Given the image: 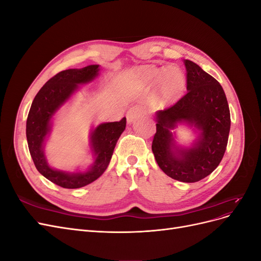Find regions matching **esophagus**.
Masks as SVG:
<instances>
[{"label":"esophagus","mask_w":261,"mask_h":261,"mask_svg":"<svg viewBox=\"0 0 261 261\" xmlns=\"http://www.w3.org/2000/svg\"><path fill=\"white\" fill-rule=\"evenodd\" d=\"M147 113V108L145 105L143 103H138L133 106L132 108H129V110L126 113V118H127V122L132 123L135 118L139 117V116H143Z\"/></svg>","instance_id":"34e87169"}]
</instances>
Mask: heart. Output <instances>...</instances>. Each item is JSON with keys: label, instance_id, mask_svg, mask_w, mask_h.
Returning <instances> with one entry per match:
<instances>
[{"label": "heart", "instance_id": "1", "mask_svg": "<svg viewBox=\"0 0 261 261\" xmlns=\"http://www.w3.org/2000/svg\"><path fill=\"white\" fill-rule=\"evenodd\" d=\"M140 81L146 85L156 84V89L159 96L163 99H172L183 90L185 85V76L180 69L172 67L167 69L147 68L138 73Z\"/></svg>", "mask_w": 261, "mask_h": 261}]
</instances>
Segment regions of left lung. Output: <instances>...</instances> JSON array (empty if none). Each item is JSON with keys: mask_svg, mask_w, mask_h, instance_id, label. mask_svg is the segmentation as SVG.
Masks as SVG:
<instances>
[{"mask_svg": "<svg viewBox=\"0 0 261 261\" xmlns=\"http://www.w3.org/2000/svg\"><path fill=\"white\" fill-rule=\"evenodd\" d=\"M187 92L174 105L156 113L152 152L168 176L195 183L215 171L224 155L231 127L225 93L217 80L196 63L185 60ZM177 122L194 124L201 137L194 147L178 148L169 129Z\"/></svg>", "mask_w": 261, "mask_h": 261, "instance_id": "obj_1", "label": "left lung"}]
</instances>
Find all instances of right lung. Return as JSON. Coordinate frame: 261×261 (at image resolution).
Wrapping results in <instances>:
<instances>
[{
    "label": "right lung",
    "instance_id": "obj_1",
    "mask_svg": "<svg viewBox=\"0 0 261 261\" xmlns=\"http://www.w3.org/2000/svg\"><path fill=\"white\" fill-rule=\"evenodd\" d=\"M99 65L62 70L39 90L29 110L26 123L28 148L37 170L63 188H80L92 183L107 170L115 145L126 127V117L120 122L103 123L91 134V146L96 160L91 169L84 173H66L49 167L43 153V141L50 130V121L60 107L68 100L78 85L94 80Z\"/></svg>",
    "mask_w": 261,
    "mask_h": 261
}]
</instances>
